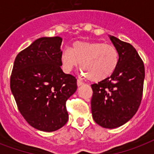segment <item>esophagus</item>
Returning a JSON list of instances; mask_svg holds the SVG:
<instances>
[{"label":"esophagus","instance_id":"esophagus-1","mask_svg":"<svg viewBox=\"0 0 154 154\" xmlns=\"http://www.w3.org/2000/svg\"><path fill=\"white\" fill-rule=\"evenodd\" d=\"M83 84H84V83H83L82 81H80V80H77V86H81V85H82Z\"/></svg>","mask_w":154,"mask_h":154}]
</instances>
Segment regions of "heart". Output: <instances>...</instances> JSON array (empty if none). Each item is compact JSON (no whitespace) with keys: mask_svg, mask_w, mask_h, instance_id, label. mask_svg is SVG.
I'll list each match as a JSON object with an SVG mask.
<instances>
[{"mask_svg":"<svg viewBox=\"0 0 154 154\" xmlns=\"http://www.w3.org/2000/svg\"><path fill=\"white\" fill-rule=\"evenodd\" d=\"M60 60L65 72H71L81 63L83 75L91 82H100L113 74L118 65L119 54L112 45L76 42L70 49L61 52Z\"/></svg>","mask_w":154,"mask_h":154,"instance_id":"obj_1","label":"heart"}]
</instances>
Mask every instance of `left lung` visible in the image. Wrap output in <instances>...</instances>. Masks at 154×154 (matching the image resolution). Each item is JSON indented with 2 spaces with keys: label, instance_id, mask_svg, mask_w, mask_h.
I'll use <instances>...</instances> for the list:
<instances>
[{
  "label": "left lung",
  "instance_id": "obj_1",
  "mask_svg": "<svg viewBox=\"0 0 154 154\" xmlns=\"http://www.w3.org/2000/svg\"><path fill=\"white\" fill-rule=\"evenodd\" d=\"M109 38L119 54L118 65L111 77L91 85V110L97 124L114 129L129 122L138 109L145 66L132 45L113 36Z\"/></svg>",
  "mask_w": 154,
  "mask_h": 154
}]
</instances>
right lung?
<instances>
[{
    "label": "right lung",
    "mask_w": 154,
    "mask_h": 154,
    "mask_svg": "<svg viewBox=\"0 0 154 154\" xmlns=\"http://www.w3.org/2000/svg\"><path fill=\"white\" fill-rule=\"evenodd\" d=\"M60 37H41L18 53L10 88L23 117L35 129L53 132L69 119L65 103L77 90V79L61 69Z\"/></svg>",
    "instance_id": "right-lung-1"
}]
</instances>
